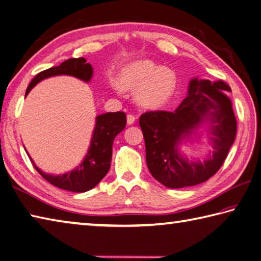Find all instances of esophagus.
Here are the masks:
<instances>
[{"label":"esophagus","instance_id":"1","mask_svg":"<svg viewBox=\"0 0 261 261\" xmlns=\"http://www.w3.org/2000/svg\"><path fill=\"white\" fill-rule=\"evenodd\" d=\"M136 120H137V118H136L134 114H129V115L126 116V122H127V124H129V125L134 124Z\"/></svg>","mask_w":261,"mask_h":261}]
</instances>
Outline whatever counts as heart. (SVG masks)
<instances>
[{
  "label": "heart",
  "instance_id": "1",
  "mask_svg": "<svg viewBox=\"0 0 261 261\" xmlns=\"http://www.w3.org/2000/svg\"><path fill=\"white\" fill-rule=\"evenodd\" d=\"M123 91H136L142 107L157 109L167 104L177 88L176 73L168 67H159L152 60L142 59L126 65L118 77Z\"/></svg>",
  "mask_w": 261,
  "mask_h": 261
}]
</instances>
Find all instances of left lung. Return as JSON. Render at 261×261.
I'll return each mask as SVG.
<instances>
[{"label": "left lung", "mask_w": 261, "mask_h": 261, "mask_svg": "<svg viewBox=\"0 0 261 261\" xmlns=\"http://www.w3.org/2000/svg\"><path fill=\"white\" fill-rule=\"evenodd\" d=\"M223 81L194 79L188 95L174 112L149 111L141 114L139 124L146 145L148 169L159 182L169 188L194 186L211 178L228 156L237 134V119ZM205 120L211 123L212 156L201 162H188L179 153L178 145Z\"/></svg>", "instance_id": "8db88e82"}]
</instances>
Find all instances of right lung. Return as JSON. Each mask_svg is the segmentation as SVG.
Returning a JSON list of instances; mask_svg holds the SVG:
<instances>
[{
  "instance_id": "add662e5",
  "label": "right lung",
  "mask_w": 261,
  "mask_h": 261,
  "mask_svg": "<svg viewBox=\"0 0 261 261\" xmlns=\"http://www.w3.org/2000/svg\"><path fill=\"white\" fill-rule=\"evenodd\" d=\"M57 75H70L84 82H90L93 76L92 66L85 58H70L57 67H51L37 74L27 88L25 96L31 88L42 80ZM126 115L124 112H109L96 116V124L91 140V146L84 160L79 167L63 175H49L39 169L31 159L33 167L47 181L66 191L83 193L92 190L108 174L112 159V146L115 137L124 129ZM28 153V152H27Z\"/></svg>"
}]
</instances>
